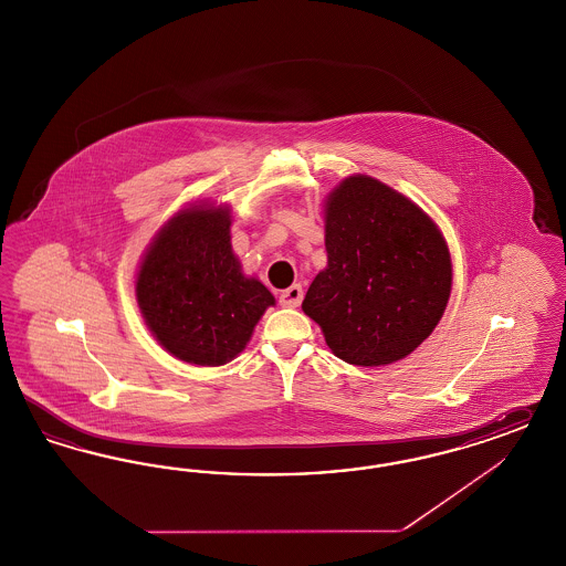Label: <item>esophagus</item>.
<instances>
[{"instance_id": "34e87169", "label": "esophagus", "mask_w": 566, "mask_h": 566, "mask_svg": "<svg viewBox=\"0 0 566 566\" xmlns=\"http://www.w3.org/2000/svg\"><path fill=\"white\" fill-rule=\"evenodd\" d=\"M302 297H304L302 285H292V287L279 293V304L285 306V308H295V306H300Z\"/></svg>"}]
</instances>
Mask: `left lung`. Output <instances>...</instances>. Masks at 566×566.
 <instances>
[{
  "instance_id": "8db88e82",
  "label": "left lung",
  "mask_w": 566,
  "mask_h": 566,
  "mask_svg": "<svg viewBox=\"0 0 566 566\" xmlns=\"http://www.w3.org/2000/svg\"><path fill=\"white\" fill-rule=\"evenodd\" d=\"M325 248L327 269L302 311L337 358L388 365L434 332L451 293V258L416 203L376 178L350 176L327 199Z\"/></svg>"
}]
</instances>
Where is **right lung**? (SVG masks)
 Masks as SVG:
<instances>
[{
	"label": "right lung",
	"mask_w": 566,
	"mask_h": 566,
	"mask_svg": "<svg viewBox=\"0 0 566 566\" xmlns=\"http://www.w3.org/2000/svg\"><path fill=\"white\" fill-rule=\"evenodd\" d=\"M229 229V210H182L155 237L140 264L136 297L148 329L185 363H229L274 304L273 293L241 273Z\"/></svg>",
	"instance_id": "add662e5"
}]
</instances>
